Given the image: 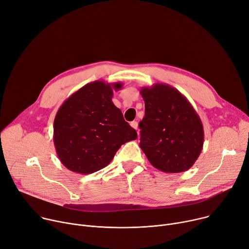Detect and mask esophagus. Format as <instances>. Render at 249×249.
Listing matches in <instances>:
<instances>
[{
	"label": "esophagus",
	"instance_id": "esophagus-1",
	"mask_svg": "<svg viewBox=\"0 0 249 249\" xmlns=\"http://www.w3.org/2000/svg\"><path fill=\"white\" fill-rule=\"evenodd\" d=\"M130 125H131V126H132V128H134L135 130H137V129H138V123H137V121H132Z\"/></svg>",
	"mask_w": 249,
	"mask_h": 249
}]
</instances>
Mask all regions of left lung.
Segmentation results:
<instances>
[{"mask_svg":"<svg viewBox=\"0 0 249 249\" xmlns=\"http://www.w3.org/2000/svg\"><path fill=\"white\" fill-rule=\"evenodd\" d=\"M140 93L145 101V116L139 123V145L147 159L165 173L189 170L203 146V128L197 113L169 84L142 87Z\"/></svg>","mask_w":249,"mask_h":249,"instance_id":"8db88e82","label":"left lung"}]
</instances>
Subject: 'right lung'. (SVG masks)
Returning <instances> with one entry per match:
<instances>
[{
  "mask_svg": "<svg viewBox=\"0 0 249 249\" xmlns=\"http://www.w3.org/2000/svg\"><path fill=\"white\" fill-rule=\"evenodd\" d=\"M122 86L100 80L87 83L58 109L53 143L60 162L71 172H97L112 161L121 145L137 139V132L112 102L113 90Z\"/></svg>",
  "mask_w": 249,
  "mask_h": 249,
  "instance_id": "add662e5",
  "label": "right lung"
}]
</instances>
